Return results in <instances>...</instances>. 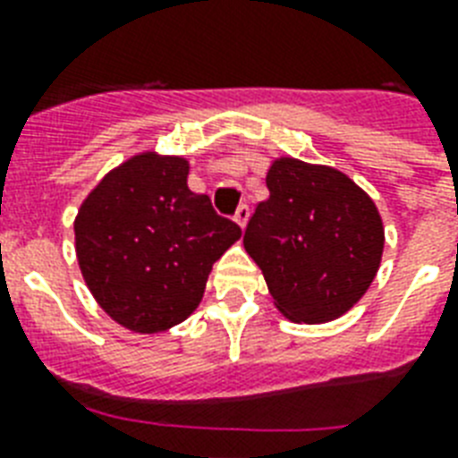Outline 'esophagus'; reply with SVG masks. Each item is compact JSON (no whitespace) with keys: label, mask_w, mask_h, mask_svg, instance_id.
Returning a JSON list of instances; mask_svg holds the SVG:
<instances>
[{"label":"esophagus","mask_w":458,"mask_h":458,"mask_svg":"<svg viewBox=\"0 0 458 458\" xmlns=\"http://www.w3.org/2000/svg\"><path fill=\"white\" fill-rule=\"evenodd\" d=\"M235 221L240 228H244V225H247V221H250V204H240V207H237Z\"/></svg>","instance_id":"esophagus-1"}]
</instances>
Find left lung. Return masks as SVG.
<instances>
[{"mask_svg": "<svg viewBox=\"0 0 458 458\" xmlns=\"http://www.w3.org/2000/svg\"><path fill=\"white\" fill-rule=\"evenodd\" d=\"M266 187L271 194L244 228V250L287 318H337L361 300L380 266L385 233L376 204L344 173L297 158L273 161Z\"/></svg>", "mask_w": 458, "mask_h": 458, "instance_id": "left-lung-1", "label": "left lung"}]
</instances>
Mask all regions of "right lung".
<instances>
[{"mask_svg":"<svg viewBox=\"0 0 458 458\" xmlns=\"http://www.w3.org/2000/svg\"><path fill=\"white\" fill-rule=\"evenodd\" d=\"M187 171L180 157H132L88 194L75 218L89 293L135 333L182 323L199 306L211 266L242 235L207 194L187 187Z\"/></svg>","mask_w":458,"mask_h":458,"instance_id":"1","label":"right lung"}]
</instances>
